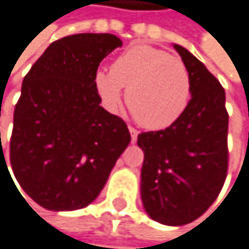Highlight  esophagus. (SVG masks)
<instances>
[{
	"mask_svg": "<svg viewBox=\"0 0 249 249\" xmlns=\"http://www.w3.org/2000/svg\"><path fill=\"white\" fill-rule=\"evenodd\" d=\"M128 130H130V134H131V142L134 143V142L137 140V134H139V133H137V130H136V128H133V127H130Z\"/></svg>",
	"mask_w": 249,
	"mask_h": 249,
	"instance_id": "esophagus-1",
	"label": "esophagus"
}]
</instances>
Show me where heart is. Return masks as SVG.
<instances>
[{
    "label": "heart",
    "mask_w": 249,
    "mask_h": 249,
    "mask_svg": "<svg viewBox=\"0 0 249 249\" xmlns=\"http://www.w3.org/2000/svg\"><path fill=\"white\" fill-rule=\"evenodd\" d=\"M94 87L103 104L115 112L127 89V104L142 127L162 130L175 124L191 98V77L185 64L149 44L122 52L112 70L98 69Z\"/></svg>",
    "instance_id": "b5f03b06"
}]
</instances>
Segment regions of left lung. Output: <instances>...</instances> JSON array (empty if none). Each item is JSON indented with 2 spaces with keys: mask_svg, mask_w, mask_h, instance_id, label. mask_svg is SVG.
Returning <instances> with one entry per match:
<instances>
[{
  "mask_svg": "<svg viewBox=\"0 0 249 249\" xmlns=\"http://www.w3.org/2000/svg\"><path fill=\"white\" fill-rule=\"evenodd\" d=\"M173 47L190 71L191 98L170 127L137 136L145 154L140 197L154 221L184 226L203 215L224 185L229 115L221 83L185 47Z\"/></svg>",
  "mask_w": 249,
  "mask_h": 249,
  "instance_id": "1",
  "label": "left lung"
}]
</instances>
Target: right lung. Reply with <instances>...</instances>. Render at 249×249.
<instances>
[{
  "label": "right lung",
  "mask_w": 249,
  "mask_h": 249,
  "mask_svg": "<svg viewBox=\"0 0 249 249\" xmlns=\"http://www.w3.org/2000/svg\"><path fill=\"white\" fill-rule=\"evenodd\" d=\"M121 46L113 34L64 37L22 82L10 162L22 190L44 209L76 211L92 203L128 146L127 124L100 106L94 87L100 62Z\"/></svg>",
  "instance_id": "1"
}]
</instances>
